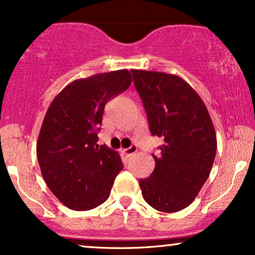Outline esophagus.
<instances>
[{
    "mask_svg": "<svg viewBox=\"0 0 255 255\" xmlns=\"http://www.w3.org/2000/svg\"><path fill=\"white\" fill-rule=\"evenodd\" d=\"M137 151V147L135 144H131L129 148H126V149H124V150H122V152H124L125 155H127V156H130V155H133V154H135V152Z\"/></svg>",
    "mask_w": 255,
    "mask_h": 255,
    "instance_id": "1",
    "label": "esophagus"
}]
</instances>
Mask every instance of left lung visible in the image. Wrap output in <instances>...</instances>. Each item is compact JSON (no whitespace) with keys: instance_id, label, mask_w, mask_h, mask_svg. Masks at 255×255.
<instances>
[{"instance_id":"8db88e82","label":"left lung","mask_w":255,"mask_h":255,"mask_svg":"<svg viewBox=\"0 0 255 255\" xmlns=\"http://www.w3.org/2000/svg\"><path fill=\"white\" fill-rule=\"evenodd\" d=\"M151 135L161 137L155 169L140 179L144 201L161 212L185 209L211 172L217 150L212 120L201 97L181 77L131 70Z\"/></svg>"}]
</instances>
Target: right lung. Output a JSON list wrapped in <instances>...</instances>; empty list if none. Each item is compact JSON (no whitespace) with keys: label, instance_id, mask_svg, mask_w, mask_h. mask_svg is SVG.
I'll return each instance as SVG.
<instances>
[{"label":"right lung","instance_id":"obj_1","mask_svg":"<svg viewBox=\"0 0 255 255\" xmlns=\"http://www.w3.org/2000/svg\"><path fill=\"white\" fill-rule=\"evenodd\" d=\"M128 70L77 79L54 98L37 141V158L51 192L74 211H86L110 197L122 170L120 155L99 145L105 105L129 87Z\"/></svg>","mask_w":255,"mask_h":255}]
</instances>
